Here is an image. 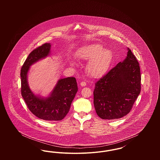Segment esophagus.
<instances>
[{
    "mask_svg": "<svg viewBox=\"0 0 160 160\" xmlns=\"http://www.w3.org/2000/svg\"><path fill=\"white\" fill-rule=\"evenodd\" d=\"M80 85H81L82 86H86V83L85 82H82L80 83Z\"/></svg>",
    "mask_w": 160,
    "mask_h": 160,
    "instance_id": "34e87169",
    "label": "esophagus"
}]
</instances>
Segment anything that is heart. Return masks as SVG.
Masks as SVG:
<instances>
[{"instance_id":"heart-1","label":"heart","mask_w":160,"mask_h":160,"mask_svg":"<svg viewBox=\"0 0 160 160\" xmlns=\"http://www.w3.org/2000/svg\"><path fill=\"white\" fill-rule=\"evenodd\" d=\"M82 59L90 60L86 70L90 76L97 77L104 74L108 68L112 59V53L110 50L104 49L99 44H92L82 47L78 52ZM72 64L73 61H71Z\"/></svg>"}]
</instances>
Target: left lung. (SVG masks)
I'll return each instance as SVG.
<instances>
[{
    "instance_id": "8db88e82",
    "label": "left lung",
    "mask_w": 160,
    "mask_h": 160,
    "mask_svg": "<svg viewBox=\"0 0 160 160\" xmlns=\"http://www.w3.org/2000/svg\"><path fill=\"white\" fill-rule=\"evenodd\" d=\"M140 89L139 63L128 48L125 60L95 83L93 104L97 114L103 119L121 118L129 113Z\"/></svg>"
}]
</instances>
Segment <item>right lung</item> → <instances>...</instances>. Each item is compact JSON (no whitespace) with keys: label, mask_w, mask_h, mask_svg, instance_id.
Segmentation results:
<instances>
[{"label":"right lung","mask_w":160,"mask_h":160,"mask_svg":"<svg viewBox=\"0 0 160 160\" xmlns=\"http://www.w3.org/2000/svg\"><path fill=\"white\" fill-rule=\"evenodd\" d=\"M51 44L46 43L34 49L26 59L21 69V93L31 112L38 118L46 121H61L68 113L78 87L74 77L58 80L50 95L42 98L35 95L28 82V73L32 64L48 56Z\"/></svg>","instance_id":"add662e5"}]
</instances>
